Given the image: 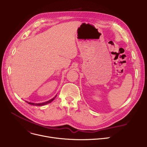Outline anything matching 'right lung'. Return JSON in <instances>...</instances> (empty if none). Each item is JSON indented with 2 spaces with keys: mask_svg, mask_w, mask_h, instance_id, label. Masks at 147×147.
Segmentation results:
<instances>
[{
  "mask_svg": "<svg viewBox=\"0 0 147 147\" xmlns=\"http://www.w3.org/2000/svg\"><path fill=\"white\" fill-rule=\"evenodd\" d=\"M57 96H55L54 98H53V99H51V100H48V101H47V102H44V103H30V102H27V103H28L29 104H30V105H36V106H42V105H47V104H48V103H51L52 101H53L54 100V99H55V97H56Z\"/></svg>",
  "mask_w": 147,
  "mask_h": 147,
  "instance_id": "1",
  "label": "right lung"
}]
</instances>
